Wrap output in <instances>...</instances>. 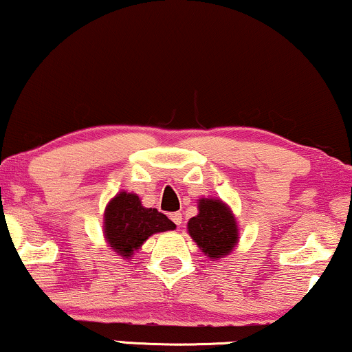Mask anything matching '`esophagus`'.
<instances>
[{
    "instance_id": "34e87169",
    "label": "esophagus",
    "mask_w": 352,
    "mask_h": 352,
    "mask_svg": "<svg viewBox=\"0 0 352 352\" xmlns=\"http://www.w3.org/2000/svg\"><path fill=\"white\" fill-rule=\"evenodd\" d=\"M170 219H172V222L175 226H180L182 224V219H184V216H182V212H172Z\"/></svg>"
}]
</instances>
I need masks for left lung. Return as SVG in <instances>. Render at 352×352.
Returning <instances> with one entry per match:
<instances>
[{"label": "left lung", "mask_w": 352, "mask_h": 352, "mask_svg": "<svg viewBox=\"0 0 352 352\" xmlns=\"http://www.w3.org/2000/svg\"><path fill=\"white\" fill-rule=\"evenodd\" d=\"M199 214L188 221V232L209 258L216 260L237 243V224L229 208L219 199H199Z\"/></svg>", "instance_id": "8db88e82"}]
</instances>
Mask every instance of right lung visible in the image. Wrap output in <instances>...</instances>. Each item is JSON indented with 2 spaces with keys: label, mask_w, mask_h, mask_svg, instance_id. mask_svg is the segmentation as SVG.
I'll return each instance as SVG.
<instances>
[{
  "label": "right lung",
  "mask_w": 352,
  "mask_h": 352,
  "mask_svg": "<svg viewBox=\"0 0 352 352\" xmlns=\"http://www.w3.org/2000/svg\"><path fill=\"white\" fill-rule=\"evenodd\" d=\"M105 237L110 247L128 258L155 232L173 230L175 224L154 208L141 206L133 193L117 195L105 209Z\"/></svg>",
  "instance_id": "obj_1"
}]
</instances>
